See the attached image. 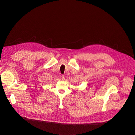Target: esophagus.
<instances>
[{
    "mask_svg": "<svg viewBox=\"0 0 135 135\" xmlns=\"http://www.w3.org/2000/svg\"><path fill=\"white\" fill-rule=\"evenodd\" d=\"M61 78H62V80H64V78H65L64 76L62 75V76H61Z\"/></svg>",
    "mask_w": 135,
    "mask_h": 135,
    "instance_id": "obj_1",
    "label": "esophagus"
}]
</instances>
